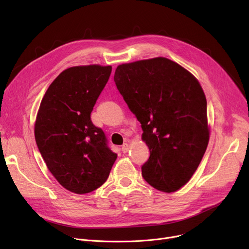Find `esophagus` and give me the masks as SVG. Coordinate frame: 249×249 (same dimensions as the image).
Instances as JSON below:
<instances>
[{
    "label": "esophagus",
    "mask_w": 249,
    "mask_h": 249,
    "mask_svg": "<svg viewBox=\"0 0 249 249\" xmlns=\"http://www.w3.org/2000/svg\"><path fill=\"white\" fill-rule=\"evenodd\" d=\"M122 151L124 152V153H126L128 150H129V144H128V143H124V144L122 145Z\"/></svg>",
    "instance_id": "esophagus-1"
}]
</instances>
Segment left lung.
Masks as SVG:
<instances>
[{"label":"left lung","mask_w":249,"mask_h":249,"mask_svg":"<svg viewBox=\"0 0 249 249\" xmlns=\"http://www.w3.org/2000/svg\"><path fill=\"white\" fill-rule=\"evenodd\" d=\"M114 81L142 128L150 156L142 177L176 192L198 168L209 142L207 101L190 71L165 57L118 65Z\"/></svg>","instance_id":"left-lung-1"}]
</instances>
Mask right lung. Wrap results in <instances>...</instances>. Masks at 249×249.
I'll list each match as a JSON object with an SVG mask.
<instances>
[{
    "label": "right lung",
    "instance_id": "obj_1",
    "mask_svg": "<svg viewBox=\"0 0 249 249\" xmlns=\"http://www.w3.org/2000/svg\"><path fill=\"white\" fill-rule=\"evenodd\" d=\"M111 71L110 65L98 64L63 71L47 89L36 117V144L49 172L75 194L100 188L117 159L90 120Z\"/></svg>",
    "mask_w": 249,
    "mask_h": 249
}]
</instances>
